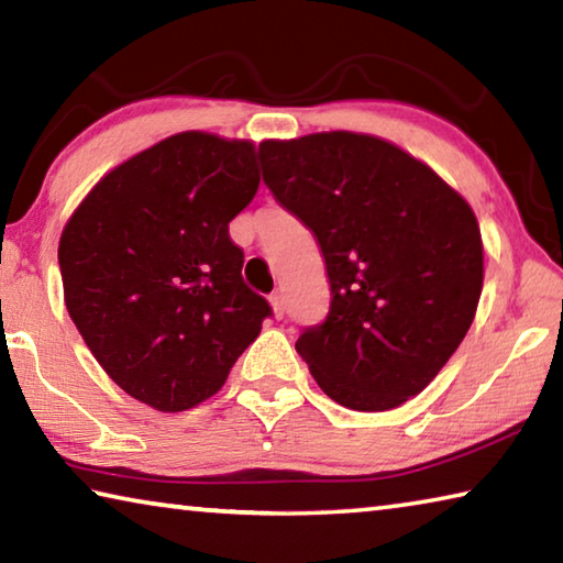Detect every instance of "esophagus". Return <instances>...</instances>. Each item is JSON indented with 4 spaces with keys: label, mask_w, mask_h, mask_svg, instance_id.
Listing matches in <instances>:
<instances>
[{
    "label": "esophagus",
    "mask_w": 563,
    "mask_h": 563,
    "mask_svg": "<svg viewBox=\"0 0 563 563\" xmlns=\"http://www.w3.org/2000/svg\"><path fill=\"white\" fill-rule=\"evenodd\" d=\"M271 308H273V316L275 318H283L285 316V300L280 292H273L271 295Z\"/></svg>",
    "instance_id": "esophagus-1"
}]
</instances>
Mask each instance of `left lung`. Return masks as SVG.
Masks as SVG:
<instances>
[{
  "mask_svg": "<svg viewBox=\"0 0 563 563\" xmlns=\"http://www.w3.org/2000/svg\"><path fill=\"white\" fill-rule=\"evenodd\" d=\"M263 180L320 245L330 312L295 350L322 393L385 412L440 375L472 328L484 247L472 206L434 170L369 133L261 144Z\"/></svg>",
  "mask_w": 563,
  "mask_h": 563,
  "instance_id": "8db88e82",
  "label": "left lung"
}]
</instances>
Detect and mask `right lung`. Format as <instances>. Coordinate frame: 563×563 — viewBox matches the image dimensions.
<instances>
[{"label":"right lung","instance_id":"right-lung-1","mask_svg":"<svg viewBox=\"0 0 563 563\" xmlns=\"http://www.w3.org/2000/svg\"><path fill=\"white\" fill-rule=\"evenodd\" d=\"M258 184L253 141L184 131L109 170L64 225L76 330L103 373L158 412L213 397L271 316L228 235Z\"/></svg>","mask_w":563,"mask_h":563}]
</instances>
